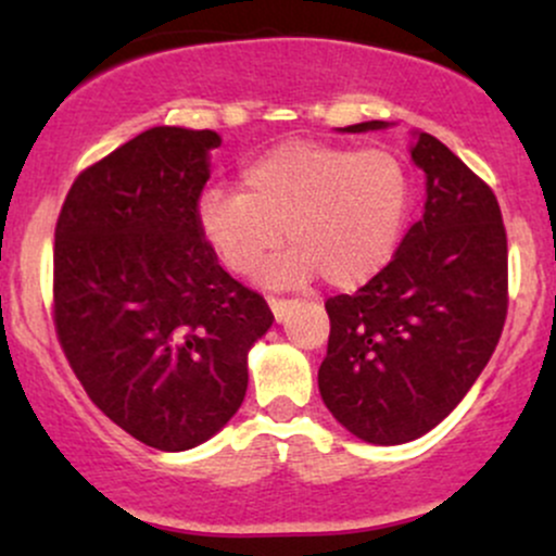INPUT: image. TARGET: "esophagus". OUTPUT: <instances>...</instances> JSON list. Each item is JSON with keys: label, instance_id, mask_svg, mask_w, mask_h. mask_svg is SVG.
Segmentation results:
<instances>
[{"label": "esophagus", "instance_id": "obj_1", "mask_svg": "<svg viewBox=\"0 0 556 556\" xmlns=\"http://www.w3.org/2000/svg\"><path fill=\"white\" fill-rule=\"evenodd\" d=\"M269 308L277 321H285L287 311H290V300H279V298H269Z\"/></svg>", "mask_w": 556, "mask_h": 556}]
</instances>
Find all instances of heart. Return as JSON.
Segmentation results:
<instances>
[{
    "label": "heart",
    "mask_w": 556,
    "mask_h": 556,
    "mask_svg": "<svg viewBox=\"0 0 556 556\" xmlns=\"http://www.w3.org/2000/svg\"><path fill=\"white\" fill-rule=\"evenodd\" d=\"M410 172L389 149L287 140L240 172L238 193L212 188L198 198L203 240L232 274L264 269L269 285H327L353 290L387 269L410 214ZM286 232L282 233L281 229Z\"/></svg>",
    "instance_id": "heart-1"
}]
</instances>
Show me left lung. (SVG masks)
<instances>
[{
  "label": "left lung",
  "instance_id": "left-lung-1",
  "mask_svg": "<svg viewBox=\"0 0 556 556\" xmlns=\"http://www.w3.org/2000/svg\"><path fill=\"white\" fill-rule=\"evenodd\" d=\"M371 119L342 132L384 130ZM410 159L426 175L424 216L387 269L327 300L331 321L318 392L368 444H405L460 405L502 337L507 235L494 193L429 132Z\"/></svg>",
  "mask_w": 556,
  "mask_h": 556
}]
</instances>
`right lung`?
Masks as SVG:
<instances>
[{
  "mask_svg": "<svg viewBox=\"0 0 556 556\" xmlns=\"http://www.w3.org/2000/svg\"><path fill=\"white\" fill-rule=\"evenodd\" d=\"M214 130L159 125L80 172L54 229V327L93 405L182 452L238 413L274 316L198 229Z\"/></svg>",
  "mask_w": 556,
  "mask_h": 556,
  "instance_id": "1",
  "label": "right lung"
}]
</instances>
